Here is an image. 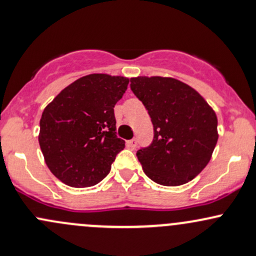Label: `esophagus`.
I'll return each instance as SVG.
<instances>
[{"mask_svg":"<svg viewBox=\"0 0 256 256\" xmlns=\"http://www.w3.org/2000/svg\"><path fill=\"white\" fill-rule=\"evenodd\" d=\"M136 139L134 138V139H130V140H128L127 142V146L129 148V149H132V150H134L136 148Z\"/></svg>","mask_w":256,"mask_h":256,"instance_id":"obj_1","label":"esophagus"}]
</instances>
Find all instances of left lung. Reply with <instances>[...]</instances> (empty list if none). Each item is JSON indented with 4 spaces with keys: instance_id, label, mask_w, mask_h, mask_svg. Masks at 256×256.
Here are the masks:
<instances>
[{
    "instance_id": "obj_1",
    "label": "left lung",
    "mask_w": 256,
    "mask_h": 256,
    "mask_svg": "<svg viewBox=\"0 0 256 256\" xmlns=\"http://www.w3.org/2000/svg\"><path fill=\"white\" fill-rule=\"evenodd\" d=\"M130 89L149 112L150 146L136 156L145 174L161 186H176L196 177L216 146L217 117L196 90L168 76H136Z\"/></svg>"
}]
</instances>
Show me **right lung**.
<instances>
[{"instance_id":"add662e5","label":"right lung","mask_w":256,"mask_h":256,"mask_svg":"<svg viewBox=\"0 0 256 256\" xmlns=\"http://www.w3.org/2000/svg\"><path fill=\"white\" fill-rule=\"evenodd\" d=\"M129 79L89 74L76 79L45 107L39 144L50 171L74 188L98 184L111 171L124 140L116 136L114 107Z\"/></svg>"}]
</instances>
